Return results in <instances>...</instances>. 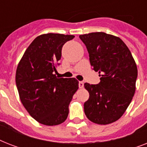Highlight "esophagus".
Instances as JSON below:
<instances>
[{"label": "esophagus", "mask_w": 147, "mask_h": 147, "mask_svg": "<svg viewBox=\"0 0 147 147\" xmlns=\"http://www.w3.org/2000/svg\"><path fill=\"white\" fill-rule=\"evenodd\" d=\"M78 86H79L80 88H82L84 87V82H78Z\"/></svg>", "instance_id": "1"}]
</instances>
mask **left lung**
<instances>
[{
  "label": "left lung",
  "mask_w": 147,
  "mask_h": 147,
  "mask_svg": "<svg viewBox=\"0 0 147 147\" xmlns=\"http://www.w3.org/2000/svg\"><path fill=\"white\" fill-rule=\"evenodd\" d=\"M79 38L87 48L92 69L100 76L97 85H84L89 92L84 104L85 114L93 123H111L123 115L134 95L137 65L119 37L97 32Z\"/></svg>",
  "instance_id": "8db88e82"
}]
</instances>
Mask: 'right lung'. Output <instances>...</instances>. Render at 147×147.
Returning <instances> with one entry per match:
<instances>
[{
  "instance_id": "1",
  "label": "right lung",
  "mask_w": 147,
  "mask_h": 147,
  "mask_svg": "<svg viewBox=\"0 0 147 147\" xmlns=\"http://www.w3.org/2000/svg\"><path fill=\"white\" fill-rule=\"evenodd\" d=\"M73 35L47 33L36 38L25 51L16 72L22 104L39 123L58 125L66 120L69 106L78 88L75 78H57L63 45Z\"/></svg>"
}]
</instances>
